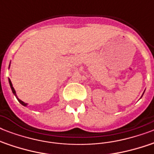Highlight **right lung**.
Listing matches in <instances>:
<instances>
[{
	"mask_svg": "<svg viewBox=\"0 0 154 154\" xmlns=\"http://www.w3.org/2000/svg\"><path fill=\"white\" fill-rule=\"evenodd\" d=\"M9 66H10V65H9ZM8 68H9V67H8ZM8 82H9V85H10L11 89H12V91H13V94H14V95H15V97H17V100H18V101H19V102H20V104H21V105H24V106H27V105H28L27 103H25V102H24V101H21V100H20V99H19L17 97V94H16L15 89H14V88H13V84H12V82H11L10 79H8Z\"/></svg>",
	"mask_w": 154,
	"mask_h": 154,
	"instance_id": "right-lung-1",
	"label": "right lung"
}]
</instances>
